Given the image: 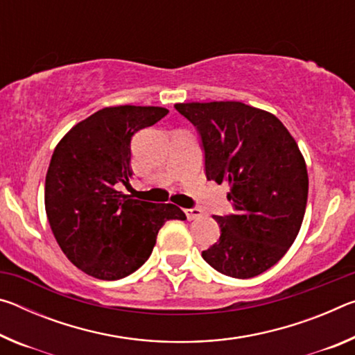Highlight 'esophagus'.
I'll return each instance as SVG.
<instances>
[{
	"label": "esophagus",
	"instance_id": "1",
	"mask_svg": "<svg viewBox=\"0 0 355 355\" xmlns=\"http://www.w3.org/2000/svg\"><path fill=\"white\" fill-rule=\"evenodd\" d=\"M184 214H186V218H188L189 220H194V219H199L200 218L202 209H199V208H188V209H184Z\"/></svg>",
	"mask_w": 355,
	"mask_h": 355
}]
</instances>
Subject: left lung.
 <instances>
[{"label": "left lung", "instance_id": "1", "mask_svg": "<svg viewBox=\"0 0 355 355\" xmlns=\"http://www.w3.org/2000/svg\"><path fill=\"white\" fill-rule=\"evenodd\" d=\"M175 110L199 130L207 178L228 183L235 207L214 218L220 236L203 260L228 277L260 275L286 254L304 220L309 173L296 141L274 114L241 101Z\"/></svg>", "mask_w": 355, "mask_h": 355}]
</instances>
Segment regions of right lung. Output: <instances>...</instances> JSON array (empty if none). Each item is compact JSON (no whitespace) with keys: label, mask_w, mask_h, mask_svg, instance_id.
Segmentation results:
<instances>
[{"label":"right lung","mask_w":355,"mask_h":355,"mask_svg":"<svg viewBox=\"0 0 355 355\" xmlns=\"http://www.w3.org/2000/svg\"><path fill=\"white\" fill-rule=\"evenodd\" d=\"M169 112L159 106H111L78 122L53 152L45 211L65 257L100 280H119L148 260L159 228L186 216L173 203L133 199L131 137Z\"/></svg>","instance_id":"right-lung-1"}]
</instances>
